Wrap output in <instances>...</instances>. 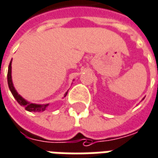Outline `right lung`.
I'll return each instance as SVG.
<instances>
[{
  "label": "right lung",
  "mask_w": 158,
  "mask_h": 158,
  "mask_svg": "<svg viewBox=\"0 0 158 158\" xmlns=\"http://www.w3.org/2000/svg\"><path fill=\"white\" fill-rule=\"evenodd\" d=\"M7 83H8V87L12 94L13 95V97L15 98L18 103L19 104L20 106H23L26 110L28 111H33V112H43L44 110H47L48 106H49V104H45V105H38V104H33V103L28 102L27 100L23 99V97L20 94H18V92L14 88L13 83V80H12V60L9 64V66H8V71H7ZM68 94V91L64 94L65 97Z\"/></svg>",
  "instance_id": "add662e5"
}]
</instances>
